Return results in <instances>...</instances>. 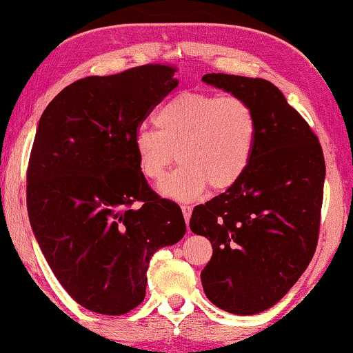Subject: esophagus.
Returning <instances> with one entry per match:
<instances>
[{
  "label": "esophagus",
  "mask_w": 353,
  "mask_h": 353,
  "mask_svg": "<svg viewBox=\"0 0 353 353\" xmlns=\"http://www.w3.org/2000/svg\"><path fill=\"white\" fill-rule=\"evenodd\" d=\"M181 209H182L183 219H185V222H187V225H188V220H190V215H192V212H193V206H190V204H182Z\"/></svg>",
  "instance_id": "obj_1"
}]
</instances>
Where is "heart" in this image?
<instances>
[{
  "label": "heart",
  "instance_id": "1",
  "mask_svg": "<svg viewBox=\"0 0 353 353\" xmlns=\"http://www.w3.org/2000/svg\"><path fill=\"white\" fill-rule=\"evenodd\" d=\"M154 120L157 130H136L133 147L141 172L154 182L165 177L177 155L181 165L160 185L165 196L192 201L208 185L227 190L249 170L259 125L245 99L183 92L168 99Z\"/></svg>",
  "mask_w": 353,
  "mask_h": 353
}]
</instances>
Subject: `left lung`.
<instances>
[{"label": "left lung", "instance_id": "obj_1", "mask_svg": "<svg viewBox=\"0 0 353 353\" xmlns=\"http://www.w3.org/2000/svg\"><path fill=\"white\" fill-rule=\"evenodd\" d=\"M203 82L245 99L259 125L245 174L193 209L192 231L214 249L201 271L203 288L223 311L259 314L290 290L314 256L323 201L322 145L274 83L222 72L203 76Z\"/></svg>", "mask_w": 353, "mask_h": 353}]
</instances>
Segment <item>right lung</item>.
I'll use <instances>...</instances> for the list:
<instances>
[{
	"mask_svg": "<svg viewBox=\"0 0 353 353\" xmlns=\"http://www.w3.org/2000/svg\"><path fill=\"white\" fill-rule=\"evenodd\" d=\"M176 71L144 65L79 79L41 115L26 171L30 223L63 288L92 312L139 306L152 255L187 231L181 208L149 187L133 147L177 87Z\"/></svg>",
	"mask_w": 353,
	"mask_h": 353,
	"instance_id": "right-lung-1",
	"label": "right lung"
}]
</instances>
